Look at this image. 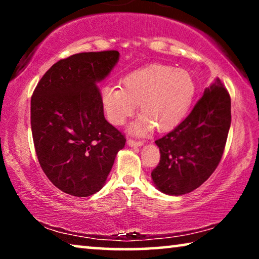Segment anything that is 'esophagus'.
<instances>
[{"mask_svg":"<svg viewBox=\"0 0 259 259\" xmlns=\"http://www.w3.org/2000/svg\"><path fill=\"white\" fill-rule=\"evenodd\" d=\"M144 143L141 140H133V139H128L127 140V145H128V146H131V147H138V146H141V145H143Z\"/></svg>","mask_w":259,"mask_h":259,"instance_id":"1","label":"esophagus"}]
</instances>
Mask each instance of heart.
<instances>
[{
	"label": "heart",
	"instance_id": "b5f03b06",
	"mask_svg": "<svg viewBox=\"0 0 259 259\" xmlns=\"http://www.w3.org/2000/svg\"><path fill=\"white\" fill-rule=\"evenodd\" d=\"M196 94V83L189 72L172 66L151 65L127 74L119 84L101 90V102L113 125H122L140 106L143 114L133 123L137 134L154 126L160 132L178 126L185 118Z\"/></svg>",
	"mask_w": 259,
	"mask_h": 259
}]
</instances>
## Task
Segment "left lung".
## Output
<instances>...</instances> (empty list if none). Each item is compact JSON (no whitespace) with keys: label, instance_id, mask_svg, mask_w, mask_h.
<instances>
[{"label":"left lung","instance_id":"obj_1","mask_svg":"<svg viewBox=\"0 0 259 259\" xmlns=\"http://www.w3.org/2000/svg\"><path fill=\"white\" fill-rule=\"evenodd\" d=\"M230 125L231 98L217 77L187 118L155 140L160 161L151 176L157 189L182 196L206 182L221 162Z\"/></svg>","mask_w":259,"mask_h":259}]
</instances>
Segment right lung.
<instances>
[{
  "label": "right lung",
  "mask_w": 259,
  "mask_h": 259,
  "mask_svg": "<svg viewBox=\"0 0 259 259\" xmlns=\"http://www.w3.org/2000/svg\"><path fill=\"white\" fill-rule=\"evenodd\" d=\"M119 60L118 51L88 52L54 63L30 100V125L42 171L75 197L100 191L126 138L104 115L97 86Z\"/></svg>",
  "instance_id": "obj_1"
}]
</instances>
